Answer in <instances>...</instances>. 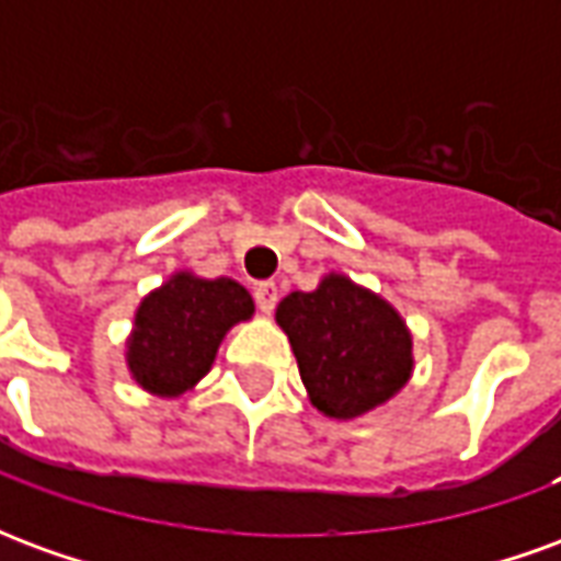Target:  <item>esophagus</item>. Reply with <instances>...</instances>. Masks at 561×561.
<instances>
[{
  "label": "esophagus",
  "instance_id": "obj_1",
  "mask_svg": "<svg viewBox=\"0 0 561 561\" xmlns=\"http://www.w3.org/2000/svg\"><path fill=\"white\" fill-rule=\"evenodd\" d=\"M255 304L264 316H270V312L276 309V304H279V288H276L273 282H261V285H255Z\"/></svg>",
  "mask_w": 561,
  "mask_h": 561
}]
</instances>
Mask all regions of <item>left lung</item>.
I'll return each instance as SVG.
<instances>
[{
	"mask_svg": "<svg viewBox=\"0 0 561 561\" xmlns=\"http://www.w3.org/2000/svg\"><path fill=\"white\" fill-rule=\"evenodd\" d=\"M276 321L291 340L309 400L330 417L376 409L412 376V336L402 318L345 276L288 294Z\"/></svg>",
	"mask_w": 561,
	"mask_h": 561,
	"instance_id": "8db88e82",
	"label": "left lung"
}]
</instances>
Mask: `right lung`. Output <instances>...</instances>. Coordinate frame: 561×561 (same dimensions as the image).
<instances>
[{
	"mask_svg": "<svg viewBox=\"0 0 561 561\" xmlns=\"http://www.w3.org/2000/svg\"><path fill=\"white\" fill-rule=\"evenodd\" d=\"M252 312L255 304L243 285L180 273L140 304L128 369L140 388L180 397L207 376L225 333Z\"/></svg>",
	"mask_w": 561,
	"mask_h": 561,
	"instance_id": "add662e5",
	"label": "right lung"
}]
</instances>
